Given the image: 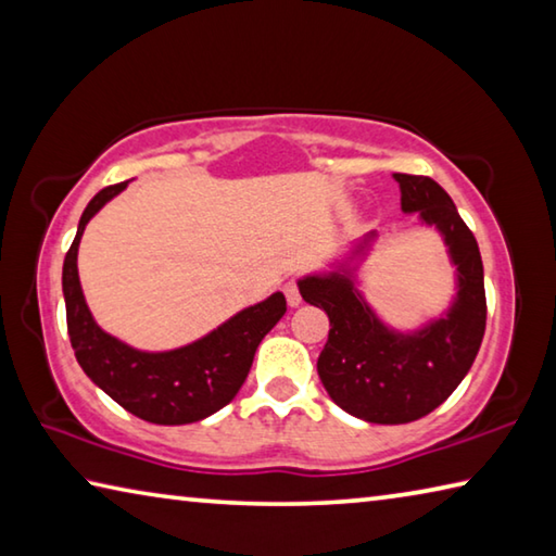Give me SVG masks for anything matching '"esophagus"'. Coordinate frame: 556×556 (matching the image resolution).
<instances>
[{
    "label": "esophagus",
    "mask_w": 556,
    "mask_h": 556,
    "mask_svg": "<svg viewBox=\"0 0 556 556\" xmlns=\"http://www.w3.org/2000/svg\"><path fill=\"white\" fill-rule=\"evenodd\" d=\"M285 296L289 306H299L301 304V294H299V285L294 279H289L285 285Z\"/></svg>",
    "instance_id": "34e87169"
}]
</instances>
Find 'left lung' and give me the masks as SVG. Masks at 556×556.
I'll use <instances>...</instances> for the list:
<instances>
[{
  "label": "left lung",
  "instance_id": "1",
  "mask_svg": "<svg viewBox=\"0 0 556 556\" xmlns=\"http://www.w3.org/2000/svg\"><path fill=\"white\" fill-rule=\"evenodd\" d=\"M394 181L402 211L434 225L456 265L458 291L446 316L400 333L380 321L348 267L299 279L304 301L324 308L331 321L318 378L338 407L372 425H407L434 412L466 378L485 333L483 262L473 232L434 178L394 174ZM370 240L372 235L357 244L355 255Z\"/></svg>",
  "mask_w": 556,
  "mask_h": 556
}]
</instances>
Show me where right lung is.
<instances>
[{
    "label": "right lung",
    "instance_id": "right-lung-1",
    "mask_svg": "<svg viewBox=\"0 0 556 556\" xmlns=\"http://www.w3.org/2000/svg\"><path fill=\"white\" fill-rule=\"evenodd\" d=\"M127 181L102 188L83 211L78 232L63 260L65 321L83 372L119 407L152 425H191L223 409L252 368L257 345L287 312L281 291L242 308L208 336L176 351H137L96 324L78 279V244L88 220L125 191Z\"/></svg>",
    "mask_w": 556,
    "mask_h": 556
}]
</instances>
